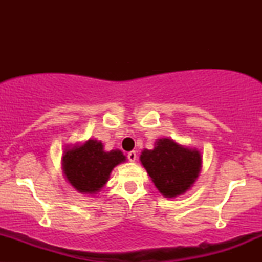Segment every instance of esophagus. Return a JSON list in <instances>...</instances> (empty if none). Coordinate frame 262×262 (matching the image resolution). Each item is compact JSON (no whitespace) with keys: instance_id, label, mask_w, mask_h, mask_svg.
Returning a JSON list of instances; mask_svg holds the SVG:
<instances>
[{"instance_id":"1","label":"esophagus","mask_w":262,"mask_h":262,"mask_svg":"<svg viewBox=\"0 0 262 262\" xmlns=\"http://www.w3.org/2000/svg\"><path fill=\"white\" fill-rule=\"evenodd\" d=\"M127 157L130 162H135L136 159H137V154H136V151H130L127 154Z\"/></svg>"}]
</instances>
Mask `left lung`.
Listing matches in <instances>:
<instances>
[{"label":"left lung","instance_id":"1","mask_svg":"<svg viewBox=\"0 0 262 262\" xmlns=\"http://www.w3.org/2000/svg\"><path fill=\"white\" fill-rule=\"evenodd\" d=\"M142 166L166 198L182 195L194 185L203 157L196 148L181 145L171 138L156 139L154 149L142 150Z\"/></svg>","mask_w":262,"mask_h":262}]
</instances>
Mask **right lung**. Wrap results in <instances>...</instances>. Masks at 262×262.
Wrapping results in <instances>:
<instances>
[{
    "label": "right lung",
    "instance_id": "right-lung-1",
    "mask_svg": "<svg viewBox=\"0 0 262 262\" xmlns=\"http://www.w3.org/2000/svg\"><path fill=\"white\" fill-rule=\"evenodd\" d=\"M125 161L126 156L119 149L105 151L101 141L89 138L64 149L62 169L78 193L95 195L107 184L114 167Z\"/></svg>",
    "mask_w": 262,
    "mask_h": 262
}]
</instances>
